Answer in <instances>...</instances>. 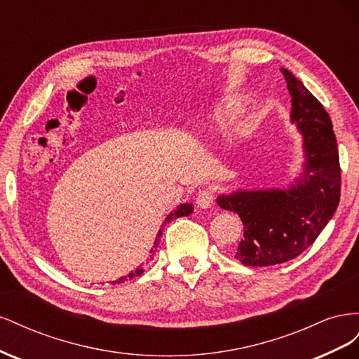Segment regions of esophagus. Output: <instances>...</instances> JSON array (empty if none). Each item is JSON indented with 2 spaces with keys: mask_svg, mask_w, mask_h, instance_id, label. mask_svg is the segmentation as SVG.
I'll return each instance as SVG.
<instances>
[{
  "mask_svg": "<svg viewBox=\"0 0 359 359\" xmlns=\"http://www.w3.org/2000/svg\"><path fill=\"white\" fill-rule=\"evenodd\" d=\"M196 205L199 206V208L202 210H208L211 208V206L214 205V193L212 190H201L198 194H196Z\"/></svg>",
  "mask_w": 359,
  "mask_h": 359,
  "instance_id": "obj_1",
  "label": "esophagus"
}]
</instances>
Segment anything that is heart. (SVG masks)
I'll return each mask as SVG.
<instances>
[{
	"mask_svg": "<svg viewBox=\"0 0 359 359\" xmlns=\"http://www.w3.org/2000/svg\"><path fill=\"white\" fill-rule=\"evenodd\" d=\"M241 106L232 99H224L214 106L211 112V123L215 132H224V130L231 128L238 116H240Z\"/></svg>",
	"mask_w": 359,
	"mask_h": 359,
	"instance_id": "obj_1",
	"label": "heart"
}]
</instances>
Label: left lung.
<instances>
[{"label": "left lung", "instance_id": "left-lung-1", "mask_svg": "<svg viewBox=\"0 0 359 359\" xmlns=\"http://www.w3.org/2000/svg\"><path fill=\"white\" fill-rule=\"evenodd\" d=\"M292 95L290 123L302 137L304 163L286 189H238L220 194V208L236 212L244 238L235 259L247 266L287 262L307 250L340 202L339 148L328 112L301 81L281 69Z\"/></svg>", "mask_w": 359, "mask_h": 359}]
</instances>
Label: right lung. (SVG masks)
<instances>
[{
	"label": "right lung",
	"mask_w": 359,
	"mask_h": 359,
	"mask_svg": "<svg viewBox=\"0 0 359 359\" xmlns=\"http://www.w3.org/2000/svg\"><path fill=\"white\" fill-rule=\"evenodd\" d=\"M193 208H194V205L193 203H180L175 210H173L172 212H169V215L166 217L165 219V223H168V222H170V220H173V219H178V217H187V215H190L191 212H193ZM163 223V224H165ZM160 236H161V229L158 231V233H157V236H156V241H154V245H153V248H151V255H149V257L154 255V248H157V245H158V243H160ZM144 273V266L140 265V266H137L135 271H132V273L130 274H127V276H124V277H119L118 280H114L112 281V285H115V283H124V281H127V280H132V278H135V277H137V276H140Z\"/></svg>",
	"instance_id": "right-lung-1"
}]
</instances>
